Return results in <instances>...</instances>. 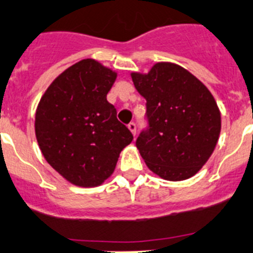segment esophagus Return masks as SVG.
<instances>
[{
	"mask_svg": "<svg viewBox=\"0 0 253 253\" xmlns=\"http://www.w3.org/2000/svg\"><path fill=\"white\" fill-rule=\"evenodd\" d=\"M128 128H129V130L133 133V135H135V134H136V124H135V123H130V124L128 125Z\"/></svg>",
	"mask_w": 253,
	"mask_h": 253,
	"instance_id": "1",
	"label": "esophagus"
}]
</instances>
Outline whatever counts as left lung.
<instances>
[{"label":"left lung","instance_id":"left-lung-1","mask_svg":"<svg viewBox=\"0 0 253 253\" xmlns=\"http://www.w3.org/2000/svg\"><path fill=\"white\" fill-rule=\"evenodd\" d=\"M134 86L147 100L148 126L136 148L148 168L167 180L191 178L214 150L221 114L212 94L189 71L158 62L147 75L131 74Z\"/></svg>","mask_w":253,"mask_h":253}]
</instances>
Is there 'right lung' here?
<instances>
[{
    "instance_id": "right-lung-1",
    "label": "right lung",
    "mask_w": 253,
    "mask_h": 253,
    "mask_svg": "<svg viewBox=\"0 0 253 253\" xmlns=\"http://www.w3.org/2000/svg\"><path fill=\"white\" fill-rule=\"evenodd\" d=\"M117 74L91 59L70 66L37 106L35 131L43 157L65 179L95 187L111 175L133 134L106 100Z\"/></svg>"
}]
</instances>
